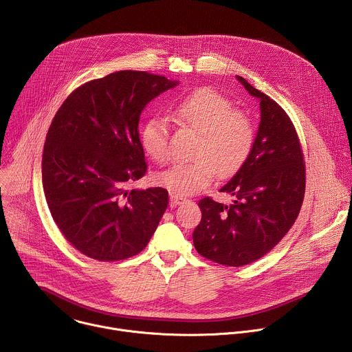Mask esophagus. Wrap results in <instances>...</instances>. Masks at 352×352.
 Returning a JSON list of instances; mask_svg holds the SVG:
<instances>
[{
  "label": "esophagus",
  "mask_w": 352,
  "mask_h": 352,
  "mask_svg": "<svg viewBox=\"0 0 352 352\" xmlns=\"http://www.w3.org/2000/svg\"><path fill=\"white\" fill-rule=\"evenodd\" d=\"M185 202L184 197H179V196H175V195H171L170 196V204L171 206H177V205H181Z\"/></svg>",
  "instance_id": "obj_1"
}]
</instances>
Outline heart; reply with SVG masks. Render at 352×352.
<instances>
[{"label":"heart","mask_w":352,"mask_h":352,"mask_svg":"<svg viewBox=\"0 0 352 352\" xmlns=\"http://www.w3.org/2000/svg\"><path fill=\"white\" fill-rule=\"evenodd\" d=\"M174 120L200 138L196 143V162L175 164L153 175L156 185L171 195L189 196L202 190L214 179L216 173L228 177L236 173L255 146V126L245 114L234 111L224 96L210 89H199L174 107ZM170 129L162 118H150L140 132V144L156 163L170 157Z\"/></svg>","instance_id":"obj_1"}]
</instances>
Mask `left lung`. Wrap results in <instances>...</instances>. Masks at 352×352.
I'll return each instance as SVG.
<instances>
[{"label": "left lung", "mask_w": 352, "mask_h": 352, "mask_svg": "<svg viewBox=\"0 0 352 352\" xmlns=\"http://www.w3.org/2000/svg\"><path fill=\"white\" fill-rule=\"evenodd\" d=\"M236 79L259 102L255 146L220 188L234 197L232 204L200 199L202 220L193 230V245L200 255L235 267L270 252L295 223L305 193V164L291 120L269 96L242 76Z\"/></svg>", "instance_id": "obj_1"}]
</instances>
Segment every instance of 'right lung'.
<instances>
[{"instance_id": "add662e5", "label": "right lung", "mask_w": 352, "mask_h": 352, "mask_svg": "<svg viewBox=\"0 0 352 352\" xmlns=\"http://www.w3.org/2000/svg\"><path fill=\"white\" fill-rule=\"evenodd\" d=\"M179 82L118 71L72 91L45 136L41 178L63 235L83 255L124 261L155 234L168 205L164 188L128 189L146 173L139 118Z\"/></svg>"}]
</instances>
